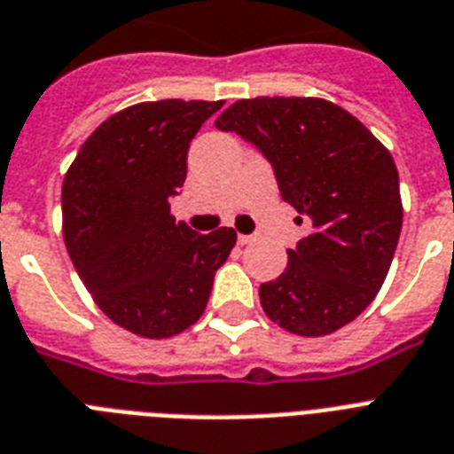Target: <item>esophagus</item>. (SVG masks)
Masks as SVG:
<instances>
[{
    "mask_svg": "<svg viewBox=\"0 0 454 454\" xmlns=\"http://www.w3.org/2000/svg\"><path fill=\"white\" fill-rule=\"evenodd\" d=\"M256 240H259L256 235H238V242H240V245H254Z\"/></svg>",
    "mask_w": 454,
    "mask_h": 454,
    "instance_id": "esophagus-1",
    "label": "esophagus"
}]
</instances>
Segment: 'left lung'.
<instances>
[{"instance_id": "obj_1", "label": "left lung", "mask_w": 454, "mask_h": 454, "mask_svg": "<svg viewBox=\"0 0 454 454\" xmlns=\"http://www.w3.org/2000/svg\"><path fill=\"white\" fill-rule=\"evenodd\" d=\"M214 124L269 157L283 200L313 226L287 249L280 278L259 287L263 313L299 337H325L356 320L384 285L403 226L387 145L316 96L242 98Z\"/></svg>"}]
</instances>
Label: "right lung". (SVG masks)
<instances>
[{"label": "right lung", "instance_id": "obj_1", "mask_svg": "<svg viewBox=\"0 0 454 454\" xmlns=\"http://www.w3.org/2000/svg\"><path fill=\"white\" fill-rule=\"evenodd\" d=\"M223 101H144L110 115L63 178V240L96 306L145 339H169L205 313L233 228L195 233L171 216L192 137Z\"/></svg>", "mask_w": 454, "mask_h": 454}]
</instances>
